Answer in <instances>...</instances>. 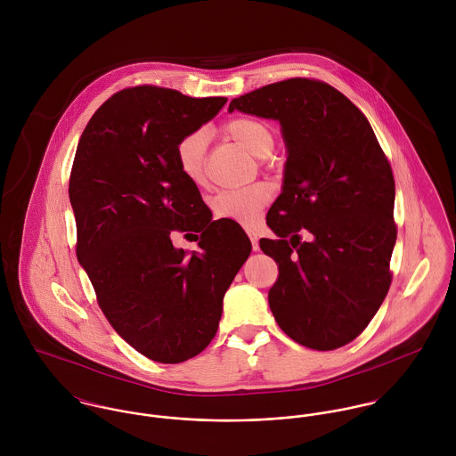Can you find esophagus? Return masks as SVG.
Instances as JSON below:
<instances>
[{
  "mask_svg": "<svg viewBox=\"0 0 456 456\" xmlns=\"http://www.w3.org/2000/svg\"><path fill=\"white\" fill-rule=\"evenodd\" d=\"M248 235H249V239H251L253 249H255V251H258V249H260V246H258V233H256V232H253V230H249V232H248Z\"/></svg>",
  "mask_w": 456,
  "mask_h": 456,
  "instance_id": "obj_1",
  "label": "esophagus"
}]
</instances>
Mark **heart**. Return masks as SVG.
I'll return each instance as SVG.
<instances>
[{
	"label": "heart",
	"instance_id": "obj_1",
	"mask_svg": "<svg viewBox=\"0 0 456 456\" xmlns=\"http://www.w3.org/2000/svg\"><path fill=\"white\" fill-rule=\"evenodd\" d=\"M224 133L256 158H266L275 143L270 126L255 118H235L224 125ZM205 149L207 136L201 130L184 134L175 145L177 168L193 186H203L207 181ZM270 200L272 188L258 183L217 193L212 198V210L217 217L251 226L260 219L261 210Z\"/></svg>",
	"mask_w": 456,
	"mask_h": 456
}]
</instances>
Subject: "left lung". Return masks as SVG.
<instances>
[{"label": "left lung", "mask_w": 456, "mask_h": 456, "mask_svg": "<svg viewBox=\"0 0 456 456\" xmlns=\"http://www.w3.org/2000/svg\"><path fill=\"white\" fill-rule=\"evenodd\" d=\"M228 110L279 121L288 149L282 193L266 214L277 239L260 240L279 266L270 311L295 342L342 347L367 328L390 289V163L363 112L316 78L263 86L232 100Z\"/></svg>", "instance_id": "8db88e82"}]
</instances>
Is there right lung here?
<instances>
[{
  "label": "right lung",
  "mask_w": 456,
  "mask_h": 456,
  "mask_svg": "<svg viewBox=\"0 0 456 456\" xmlns=\"http://www.w3.org/2000/svg\"><path fill=\"white\" fill-rule=\"evenodd\" d=\"M224 103L128 87L94 112L77 145L68 188L77 258L109 323L159 363L186 362L210 344L223 297L251 255L240 224L212 221L175 163L177 142ZM174 232L195 234L199 249L174 248Z\"/></svg>",
  "instance_id": "obj_1"
}]
</instances>
